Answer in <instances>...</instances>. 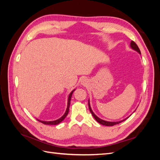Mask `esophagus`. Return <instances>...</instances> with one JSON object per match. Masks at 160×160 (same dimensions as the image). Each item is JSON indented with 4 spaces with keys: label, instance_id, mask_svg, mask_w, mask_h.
Returning a JSON list of instances; mask_svg holds the SVG:
<instances>
[{
    "label": "esophagus",
    "instance_id": "34e87169",
    "mask_svg": "<svg viewBox=\"0 0 160 160\" xmlns=\"http://www.w3.org/2000/svg\"><path fill=\"white\" fill-rule=\"evenodd\" d=\"M87 82H88V81L86 79H84V80H82V82H81V84H82V85H86V84H87Z\"/></svg>",
    "mask_w": 160,
    "mask_h": 160
}]
</instances>
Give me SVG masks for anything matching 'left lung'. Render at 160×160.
Returning <instances> with one entry per match:
<instances>
[{"label":"left lung","instance_id":"obj_1","mask_svg":"<svg viewBox=\"0 0 160 160\" xmlns=\"http://www.w3.org/2000/svg\"><path fill=\"white\" fill-rule=\"evenodd\" d=\"M130 45H131V48L132 49H133V50H135V51H136V52H137L138 53H140V55H141L140 50V49H139V47H138V45H136V44H135V42H133V41H131V44H130ZM88 104H89V110H90V112L91 113V114H92V115L93 116V118H95V120H96L98 122H99L100 124H102V125H104V126H107V127H109V126H113V125H115V124H120V123H121L122 122H123V121L126 120L128 118H129V117L131 116V115H129V116H128V118H125V119H124V120H122L118 121V122H109V121H106V120H102V119H100V118H98V117L97 116V115L93 113V111H92V109H91V105H90V102H89V103H88Z\"/></svg>","mask_w":160,"mask_h":160}]
</instances>
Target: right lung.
Returning <instances> with one entry per match:
<instances>
[{"instance_id": "add662e5", "label": "right lung", "mask_w": 160, "mask_h": 160, "mask_svg": "<svg viewBox=\"0 0 160 160\" xmlns=\"http://www.w3.org/2000/svg\"><path fill=\"white\" fill-rule=\"evenodd\" d=\"M76 90V89H73L71 92L70 93V94L69 95V98H68V102H67V109L65 113L62 115V117L60 118L59 119H58L56 120H54V121H42V120H40L37 119V120H38L39 122H42V124H48V125H56V124H60L62 120H64V119L67 117V115H68V113H69V106H70V102H71V96H72V94L73 93V91Z\"/></svg>"}]
</instances>
